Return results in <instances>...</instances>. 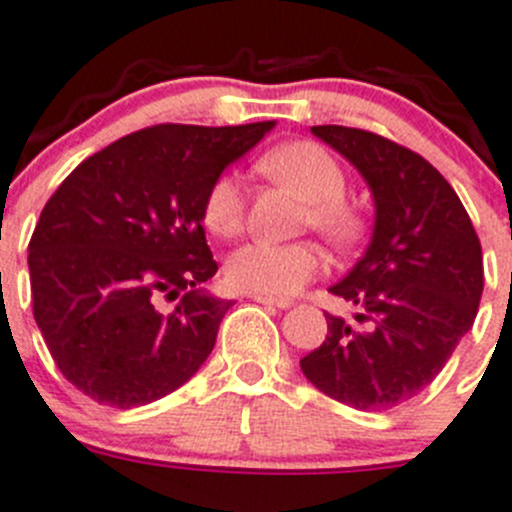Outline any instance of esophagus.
<instances>
[{
    "label": "esophagus",
    "mask_w": 512,
    "mask_h": 512,
    "mask_svg": "<svg viewBox=\"0 0 512 512\" xmlns=\"http://www.w3.org/2000/svg\"><path fill=\"white\" fill-rule=\"evenodd\" d=\"M253 302L259 304H269V307H279V309H289L292 307V299H284V297H269V294H251Z\"/></svg>",
    "instance_id": "obj_1"
}]
</instances>
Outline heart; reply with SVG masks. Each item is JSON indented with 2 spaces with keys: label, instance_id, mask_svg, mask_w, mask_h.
I'll use <instances>...</instances> for the list:
<instances>
[{
  "label": "heart",
  "instance_id": "heart-1",
  "mask_svg": "<svg viewBox=\"0 0 512 512\" xmlns=\"http://www.w3.org/2000/svg\"><path fill=\"white\" fill-rule=\"evenodd\" d=\"M261 170L284 182L307 200L304 223L337 246H353L363 233V215L345 203L348 180L340 162L314 142L281 144L264 154ZM246 213V195L238 175L215 177L203 200V223L213 236H236ZM320 246L302 243L251 241L238 246L225 261V279L241 292L284 297L294 294L325 271Z\"/></svg>",
  "mask_w": 512,
  "mask_h": 512
}]
</instances>
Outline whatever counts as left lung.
Masks as SVG:
<instances>
[{"mask_svg": "<svg viewBox=\"0 0 512 512\" xmlns=\"http://www.w3.org/2000/svg\"><path fill=\"white\" fill-rule=\"evenodd\" d=\"M312 134L365 177L375 228L363 259L330 287L360 309L358 325L325 314V342L299 365L325 396L386 411L429 386L475 322L485 287L480 238L421 154L350 126H312Z\"/></svg>", "mask_w": 512, "mask_h": 512, "instance_id": "obj_1", "label": "left lung"}]
</instances>
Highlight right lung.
I'll return each mask as SVG.
<instances>
[{
	"label": "right lung",
	"mask_w": 512,
	"mask_h": 512,
	"mask_svg": "<svg viewBox=\"0 0 512 512\" xmlns=\"http://www.w3.org/2000/svg\"><path fill=\"white\" fill-rule=\"evenodd\" d=\"M271 126H147L83 159L53 192L30 238L32 314L78 391L131 409L198 373L233 304L198 289L218 271L205 192ZM159 296L178 307L159 313Z\"/></svg>",
	"instance_id": "add662e5"
}]
</instances>
